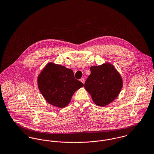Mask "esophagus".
<instances>
[{
    "label": "esophagus",
    "instance_id": "1",
    "mask_svg": "<svg viewBox=\"0 0 154 154\" xmlns=\"http://www.w3.org/2000/svg\"><path fill=\"white\" fill-rule=\"evenodd\" d=\"M80 81H81V82H82L84 84V83H85V79L83 78H81V79H80Z\"/></svg>",
    "mask_w": 154,
    "mask_h": 154
}]
</instances>
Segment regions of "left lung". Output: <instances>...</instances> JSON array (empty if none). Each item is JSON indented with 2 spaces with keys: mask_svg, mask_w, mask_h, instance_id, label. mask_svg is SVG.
I'll return each mask as SVG.
<instances>
[{
  "mask_svg": "<svg viewBox=\"0 0 154 154\" xmlns=\"http://www.w3.org/2000/svg\"><path fill=\"white\" fill-rule=\"evenodd\" d=\"M90 70L84 87L96 105L105 106L120 93L123 85L121 76L110 63L93 66Z\"/></svg>",
  "mask_w": 154,
  "mask_h": 154,
  "instance_id": "8db88e82",
  "label": "left lung"
}]
</instances>
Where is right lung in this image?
Masks as SVG:
<instances>
[{"label":"right lung","mask_w":154,"mask_h":154,"mask_svg":"<svg viewBox=\"0 0 154 154\" xmlns=\"http://www.w3.org/2000/svg\"><path fill=\"white\" fill-rule=\"evenodd\" d=\"M38 85L45 100L60 108L66 106L75 92L84 86L75 78L72 70L51 62L46 65L38 76Z\"/></svg>","instance_id":"right-lung-1"}]
</instances>
